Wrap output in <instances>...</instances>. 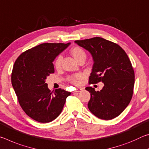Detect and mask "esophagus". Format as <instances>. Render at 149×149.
I'll return each instance as SVG.
<instances>
[{
  "label": "esophagus",
  "mask_w": 149,
  "mask_h": 149,
  "mask_svg": "<svg viewBox=\"0 0 149 149\" xmlns=\"http://www.w3.org/2000/svg\"><path fill=\"white\" fill-rule=\"evenodd\" d=\"M81 91H82L81 88H77V89H75V91H74V92H79Z\"/></svg>",
  "instance_id": "1"
}]
</instances>
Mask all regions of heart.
Returning a JSON list of instances; mask_svg holds the SVG:
<instances>
[{"instance_id": "obj_1", "label": "heart", "mask_w": 149, "mask_h": 149, "mask_svg": "<svg viewBox=\"0 0 149 149\" xmlns=\"http://www.w3.org/2000/svg\"><path fill=\"white\" fill-rule=\"evenodd\" d=\"M70 54L76 59L78 62H79L81 60H85L86 57V52L82 47L76 46V47H72L70 51ZM62 61H63V57L61 55H58L55 58L54 61L55 68L57 70H59L61 69L62 67ZM82 78V74H76L72 75L69 77V80L70 82H72L74 84H78L79 83V81Z\"/></svg>"}]
</instances>
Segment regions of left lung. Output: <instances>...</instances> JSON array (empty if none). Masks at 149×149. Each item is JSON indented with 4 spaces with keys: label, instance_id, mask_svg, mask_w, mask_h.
Returning <instances> with one entry per match:
<instances>
[{
    "label": "left lung",
    "instance_id": "1",
    "mask_svg": "<svg viewBox=\"0 0 149 149\" xmlns=\"http://www.w3.org/2000/svg\"><path fill=\"white\" fill-rule=\"evenodd\" d=\"M74 42L93 57L89 84H104L100 91L86 88L91 96L88 109L100 119L116 118L128 106L133 94L135 72L127 55L118 44L100 37Z\"/></svg>",
    "mask_w": 149,
    "mask_h": 149
}]
</instances>
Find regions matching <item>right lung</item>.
I'll return each mask as SVG.
<instances>
[{"label":"right lung","instance_id":"add662e5","mask_svg":"<svg viewBox=\"0 0 149 149\" xmlns=\"http://www.w3.org/2000/svg\"><path fill=\"white\" fill-rule=\"evenodd\" d=\"M70 45L41 43L26 51L14 63L12 85L24 112L40 123H49L61 113L70 92L58 88L53 94L45 79L54 73L55 58Z\"/></svg>","mask_w":149,"mask_h":149}]
</instances>
